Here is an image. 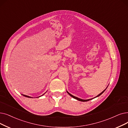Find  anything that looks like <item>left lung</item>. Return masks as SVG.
<instances>
[{
    "label": "left lung",
    "mask_w": 128,
    "mask_h": 128,
    "mask_svg": "<svg viewBox=\"0 0 128 128\" xmlns=\"http://www.w3.org/2000/svg\"><path fill=\"white\" fill-rule=\"evenodd\" d=\"M106 90V89H105V90L102 92L100 94H99L98 95H97L96 97H98V96H99L100 95H101ZM68 92V93L69 94V95L71 96V97H72L73 98H75V99H77V100H79V101H81V102H87V101H89V100H92V99H87V100H84V99H80V98H77V97H75V96H73L72 95H71L68 92Z\"/></svg>",
    "instance_id": "1"
}]
</instances>
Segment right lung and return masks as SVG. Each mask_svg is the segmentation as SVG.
I'll use <instances>...</instances> for the list:
<instances>
[{
  "instance_id": "add662e5",
  "label": "right lung",
  "mask_w": 128,
  "mask_h": 128,
  "mask_svg": "<svg viewBox=\"0 0 128 128\" xmlns=\"http://www.w3.org/2000/svg\"><path fill=\"white\" fill-rule=\"evenodd\" d=\"M44 95V94H43ZM24 96H25V97H28V98H32V97H30V96H26V95H23Z\"/></svg>"
}]
</instances>
